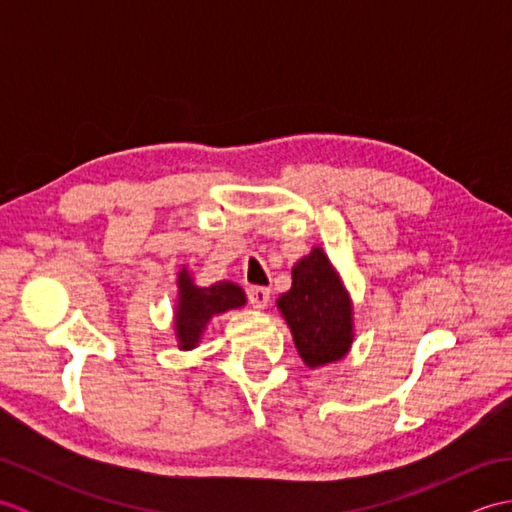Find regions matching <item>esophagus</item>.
<instances>
[{
	"mask_svg": "<svg viewBox=\"0 0 512 512\" xmlns=\"http://www.w3.org/2000/svg\"><path fill=\"white\" fill-rule=\"evenodd\" d=\"M248 301L253 303L255 308L264 310L270 301V290L266 286H250L248 288Z\"/></svg>",
	"mask_w": 512,
	"mask_h": 512,
	"instance_id": "obj_1",
	"label": "esophagus"
}]
</instances>
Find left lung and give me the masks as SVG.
<instances>
[{"instance_id": "1", "label": "left lung", "mask_w": 512, "mask_h": 512, "mask_svg": "<svg viewBox=\"0 0 512 512\" xmlns=\"http://www.w3.org/2000/svg\"><path fill=\"white\" fill-rule=\"evenodd\" d=\"M297 352L308 367L339 361L354 339L352 303L321 248L292 268V288L277 299Z\"/></svg>"}]
</instances>
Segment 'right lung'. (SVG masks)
Wrapping results in <instances>:
<instances>
[{"mask_svg":"<svg viewBox=\"0 0 512 512\" xmlns=\"http://www.w3.org/2000/svg\"><path fill=\"white\" fill-rule=\"evenodd\" d=\"M246 303L244 290L231 281H217L209 288H198L187 268L178 275V308H176V336L182 350H193L198 345L206 323L213 314L242 308Z\"/></svg>","mask_w":512,"mask_h":512,"instance_id":"obj_1","label":"right lung"}]
</instances>
